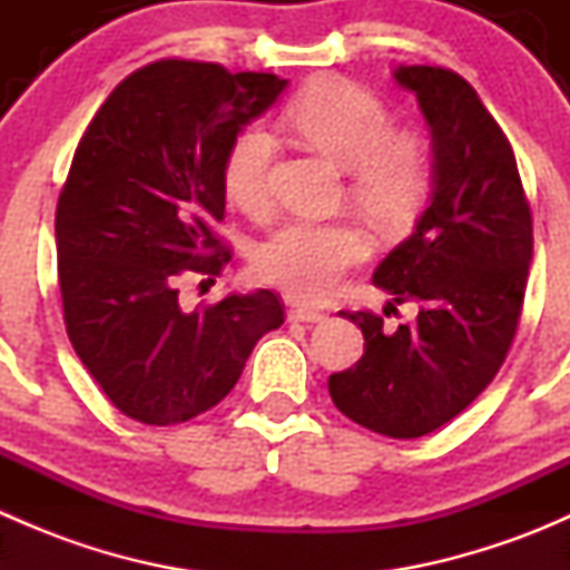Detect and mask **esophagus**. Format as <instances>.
Returning <instances> with one entry per match:
<instances>
[{
    "mask_svg": "<svg viewBox=\"0 0 570 570\" xmlns=\"http://www.w3.org/2000/svg\"><path fill=\"white\" fill-rule=\"evenodd\" d=\"M289 320L292 322H322L325 320V314L317 312V308L301 306V308H289Z\"/></svg>",
    "mask_w": 570,
    "mask_h": 570,
    "instance_id": "34e87169",
    "label": "esophagus"
}]
</instances>
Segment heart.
I'll use <instances>...</instances> for the list:
<instances>
[{
	"label": "heart",
	"mask_w": 570,
	"mask_h": 570,
	"mask_svg": "<svg viewBox=\"0 0 570 570\" xmlns=\"http://www.w3.org/2000/svg\"><path fill=\"white\" fill-rule=\"evenodd\" d=\"M286 126L350 176V198L381 232H405L433 187V154L413 131H392L386 105L342 77H320L289 101ZM275 137L250 124L223 157V189L248 215L267 209ZM370 245L347 220H286L264 239L253 269L292 301H325Z\"/></svg>",
	"instance_id": "b5f03b06"
}]
</instances>
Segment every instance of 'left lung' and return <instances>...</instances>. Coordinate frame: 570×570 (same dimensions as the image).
I'll list each match as a JSON object with an SVG mask.
<instances>
[{
	"mask_svg": "<svg viewBox=\"0 0 570 570\" xmlns=\"http://www.w3.org/2000/svg\"><path fill=\"white\" fill-rule=\"evenodd\" d=\"M433 137L430 204L377 264L389 306L419 317L383 331L366 312H338L364 333V355L327 381L333 405L372 433L419 439L465 411L493 381L515 336L532 262V215L508 137L455 71L394 68Z\"/></svg>",
	"mask_w": 570,
	"mask_h": 570,
	"instance_id": "obj_1",
	"label": "left lung"
}]
</instances>
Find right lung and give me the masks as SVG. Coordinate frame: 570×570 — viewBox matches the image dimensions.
Masks as SVG:
<instances>
[{
  "mask_svg": "<svg viewBox=\"0 0 570 570\" xmlns=\"http://www.w3.org/2000/svg\"><path fill=\"white\" fill-rule=\"evenodd\" d=\"M275 73L163 60L109 94L73 154L55 237L66 331L120 413L178 424L209 411L284 322L269 289L178 306L184 269L220 275L223 157L239 129L284 94Z\"/></svg>",
  "mask_w": 570,
  "mask_h": 570,
  "instance_id": "right-lung-1",
  "label": "right lung"
}]
</instances>
